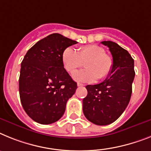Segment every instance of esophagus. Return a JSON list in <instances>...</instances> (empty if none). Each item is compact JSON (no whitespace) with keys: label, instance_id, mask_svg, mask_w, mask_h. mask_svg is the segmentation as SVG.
<instances>
[{"label":"esophagus","instance_id":"1","mask_svg":"<svg viewBox=\"0 0 151 151\" xmlns=\"http://www.w3.org/2000/svg\"><path fill=\"white\" fill-rule=\"evenodd\" d=\"M83 86V83H77V86Z\"/></svg>","mask_w":151,"mask_h":151}]
</instances>
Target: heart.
<instances>
[{
	"instance_id": "heart-1",
	"label": "heart",
	"mask_w": 151,
	"mask_h": 151,
	"mask_svg": "<svg viewBox=\"0 0 151 151\" xmlns=\"http://www.w3.org/2000/svg\"><path fill=\"white\" fill-rule=\"evenodd\" d=\"M61 61L65 69L70 74H74L85 63L86 69L73 75L76 81L83 83H93L97 78L106 79L113 68L112 58L97 45L81 46L76 51L71 48H65L61 55Z\"/></svg>"
}]
</instances>
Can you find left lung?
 Here are the masks:
<instances>
[{"instance_id":"obj_1","label":"left lung","mask_w":151,"mask_h":151,"mask_svg":"<svg viewBox=\"0 0 151 151\" xmlns=\"http://www.w3.org/2000/svg\"><path fill=\"white\" fill-rule=\"evenodd\" d=\"M101 43L109 48L113 68L103 82L86 86L83 112L92 123L107 125L117 120L129 103L135 72L134 59L128 51L112 41Z\"/></svg>"}]
</instances>
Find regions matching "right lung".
<instances>
[{"instance_id": "obj_1", "label": "right lung", "mask_w": 151, "mask_h": 151, "mask_svg": "<svg viewBox=\"0 0 151 151\" xmlns=\"http://www.w3.org/2000/svg\"><path fill=\"white\" fill-rule=\"evenodd\" d=\"M77 42L51 34L29 49L21 63L19 92L23 109L32 120L48 124L64 115L77 88L63 66L61 55Z\"/></svg>"}]
</instances>
